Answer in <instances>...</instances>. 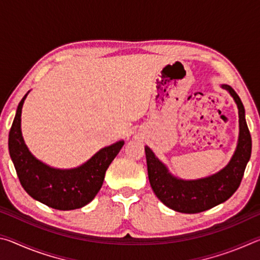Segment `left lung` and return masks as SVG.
Returning <instances> with one entry per match:
<instances>
[{
	"instance_id": "left-lung-1",
	"label": "left lung",
	"mask_w": 260,
	"mask_h": 260,
	"mask_svg": "<svg viewBox=\"0 0 260 260\" xmlns=\"http://www.w3.org/2000/svg\"><path fill=\"white\" fill-rule=\"evenodd\" d=\"M239 108L240 136L236 151L225 169L212 177L184 181L167 173V170L146 147L148 177L153 192L170 209L182 213H199L227 201L240 187L246 164L251 156V135L245 121L244 107L231 86L222 85Z\"/></svg>"
}]
</instances>
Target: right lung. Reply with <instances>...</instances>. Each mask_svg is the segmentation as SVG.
<instances>
[{
	"label": "right lung",
	"instance_id": "right-lung-1",
	"mask_svg": "<svg viewBox=\"0 0 260 260\" xmlns=\"http://www.w3.org/2000/svg\"><path fill=\"white\" fill-rule=\"evenodd\" d=\"M26 96L27 94L18 104L9 132V151L20 184L30 197L52 209H80L93 201L100 191L105 172L124 146V141L100 150L78 169H51L30 155L21 136V108Z\"/></svg>",
	"mask_w": 260,
	"mask_h": 260
}]
</instances>
